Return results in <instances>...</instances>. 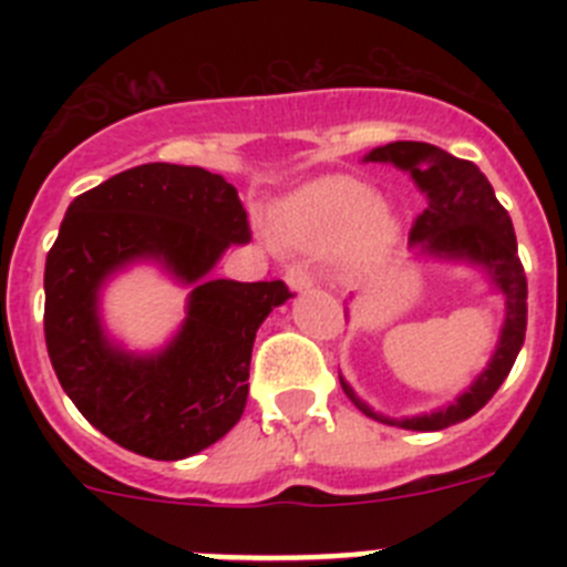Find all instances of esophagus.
<instances>
[{"mask_svg":"<svg viewBox=\"0 0 567 567\" xmlns=\"http://www.w3.org/2000/svg\"><path fill=\"white\" fill-rule=\"evenodd\" d=\"M287 284L292 292H307V289L315 287L312 272H309L303 264H292V267H287Z\"/></svg>","mask_w":567,"mask_h":567,"instance_id":"esophagus-1","label":"esophagus"}]
</instances>
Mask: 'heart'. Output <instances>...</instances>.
Returning <instances> with one entry per match:
<instances>
[{"mask_svg": "<svg viewBox=\"0 0 567 567\" xmlns=\"http://www.w3.org/2000/svg\"><path fill=\"white\" fill-rule=\"evenodd\" d=\"M398 218L380 207V195L354 178H323L280 204L275 238L289 249L340 247L349 264H374L398 240Z\"/></svg>", "mask_w": 567, "mask_h": 567, "instance_id": "1", "label": "heart"}]
</instances>
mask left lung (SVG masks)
Returning <instances> with one entry per match:
<instances>
[{"mask_svg": "<svg viewBox=\"0 0 567 567\" xmlns=\"http://www.w3.org/2000/svg\"><path fill=\"white\" fill-rule=\"evenodd\" d=\"M365 162H383L405 169L423 193L425 207L414 218V227L409 233L412 247H420V255L465 260V264L483 267L491 284L505 298V323L497 352L491 354L483 374L445 409L403 420L383 417L369 409L354 394L352 385L340 378L346 398L352 400L365 417L412 429V432H440L477 414L508 378L511 365L523 349L525 323H528V280H525V269L517 255V235H514L511 215L497 202L494 187L480 173L477 164L454 158L452 153L425 142H392L385 147H374L365 155Z\"/></svg>", "mask_w": 567, "mask_h": 567, "instance_id": "obj_1", "label": "left lung"}]
</instances>
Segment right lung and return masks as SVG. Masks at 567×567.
Returning a JSON list of instances; mask_svg holds the SVG:
<instances>
[{
    "label": "right lung",
    "instance_id": "1",
    "mask_svg": "<svg viewBox=\"0 0 567 567\" xmlns=\"http://www.w3.org/2000/svg\"><path fill=\"white\" fill-rule=\"evenodd\" d=\"M249 235L238 189L204 167L142 164L73 198L44 264V343L68 398L104 437L184 460L238 423L255 332L292 298L284 280H209ZM133 259H158L196 287L183 329L155 355L115 347L97 318L101 287Z\"/></svg>",
    "mask_w": 567,
    "mask_h": 567
}]
</instances>
